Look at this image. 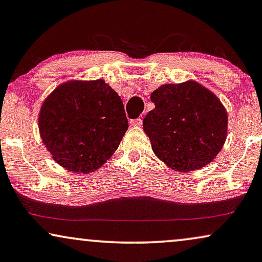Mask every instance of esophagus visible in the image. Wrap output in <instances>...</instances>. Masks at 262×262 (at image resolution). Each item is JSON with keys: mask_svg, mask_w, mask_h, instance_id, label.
Segmentation results:
<instances>
[{"mask_svg": "<svg viewBox=\"0 0 262 262\" xmlns=\"http://www.w3.org/2000/svg\"><path fill=\"white\" fill-rule=\"evenodd\" d=\"M130 125H133V127H140V125H141V120H140V118H135V120H132L130 121Z\"/></svg>", "mask_w": 262, "mask_h": 262, "instance_id": "1", "label": "esophagus"}]
</instances>
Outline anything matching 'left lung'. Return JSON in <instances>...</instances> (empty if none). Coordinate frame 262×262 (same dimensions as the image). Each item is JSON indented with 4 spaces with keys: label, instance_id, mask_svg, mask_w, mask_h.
<instances>
[{
    "label": "left lung",
    "instance_id": "obj_1",
    "mask_svg": "<svg viewBox=\"0 0 262 262\" xmlns=\"http://www.w3.org/2000/svg\"><path fill=\"white\" fill-rule=\"evenodd\" d=\"M155 108L142 121L152 150L177 171H192L216 157L227 135V112L194 81L164 84L151 94Z\"/></svg>",
    "mask_w": 262,
    "mask_h": 262
}]
</instances>
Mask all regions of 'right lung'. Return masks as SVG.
I'll use <instances>...</instances> for the list:
<instances>
[{"instance_id": "1", "label": "right lung", "mask_w": 262, "mask_h": 262, "mask_svg": "<svg viewBox=\"0 0 262 262\" xmlns=\"http://www.w3.org/2000/svg\"><path fill=\"white\" fill-rule=\"evenodd\" d=\"M38 128L57 163L74 173H91L117 150L128 120L120 95L102 79L72 81L46 99Z\"/></svg>"}]
</instances>
